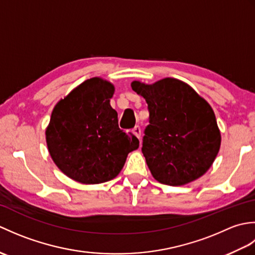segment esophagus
<instances>
[{"mask_svg":"<svg viewBox=\"0 0 255 255\" xmlns=\"http://www.w3.org/2000/svg\"><path fill=\"white\" fill-rule=\"evenodd\" d=\"M132 132L134 136H136L138 139H140V137H141V128H140V126H136L133 129H132Z\"/></svg>","mask_w":255,"mask_h":255,"instance_id":"1","label":"esophagus"}]
</instances>
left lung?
I'll list each match as a JSON object with an SVG mask.
<instances>
[{
	"label": "left lung",
	"instance_id": "left-lung-1",
	"mask_svg": "<svg viewBox=\"0 0 255 255\" xmlns=\"http://www.w3.org/2000/svg\"><path fill=\"white\" fill-rule=\"evenodd\" d=\"M132 90L148 104L142 153L156 181L171 186L204 175L217 156L221 136L213 108L188 84L173 78Z\"/></svg>",
	"mask_w": 255,
	"mask_h": 255
}]
</instances>
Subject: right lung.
I'll use <instances>...</instances> for the list:
<instances>
[{"mask_svg": "<svg viewBox=\"0 0 255 255\" xmlns=\"http://www.w3.org/2000/svg\"><path fill=\"white\" fill-rule=\"evenodd\" d=\"M115 88L101 78L84 81L60 100L46 129L48 150L56 165L72 180L99 184L113 180L139 140L118 127L110 100Z\"/></svg>", "mask_w": 255, "mask_h": 255, "instance_id": "right-lung-1", "label": "right lung"}]
</instances>
